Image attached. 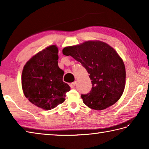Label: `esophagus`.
<instances>
[{
  "mask_svg": "<svg viewBox=\"0 0 149 149\" xmlns=\"http://www.w3.org/2000/svg\"><path fill=\"white\" fill-rule=\"evenodd\" d=\"M75 84H76V82H74V83H71L70 84V87L72 88H73L75 87Z\"/></svg>",
  "mask_w": 149,
  "mask_h": 149,
  "instance_id": "34e87169",
  "label": "esophagus"
}]
</instances>
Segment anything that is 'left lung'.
<instances>
[{"mask_svg": "<svg viewBox=\"0 0 149 149\" xmlns=\"http://www.w3.org/2000/svg\"><path fill=\"white\" fill-rule=\"evenodd\" d=\"M63 54L80 62L90 74L92 88L90 93L81 95L88 107L102 110L120 99L125 86V68L113 47L100 41H87L65 47Z\"/></svg>", "mask_w": 149, "mask_h": 149, "instance_id": "left-lung-1", "label": "left lung"}]
</instances>
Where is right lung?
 <instances>
[{
	"mask_svg": "<svg viewBox=\"0 0 149 149\" xmlns=\"http://www.w3.org/2000/svg\"><path fill=\"white\" fill-rule=\"evenodd\" d=\"M58 49L50 45L33 56L25 65L22 86L25 96L36 106L50 110L64 102L70 90L63 81L64 71L58 66Z\"/></svg>",
	"mask_w": 149,
	"mask_h": 149,
	"instance_id": "1",
	"label": "right lung"
}]
</instances>
